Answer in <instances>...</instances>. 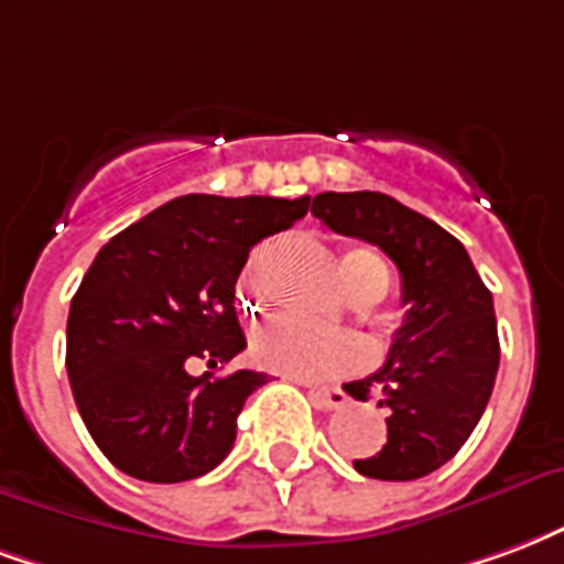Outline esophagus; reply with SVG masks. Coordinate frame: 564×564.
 I'll use <instances>...</instances> for the list:
<instances>
[{
  "label": "esophagus",
  "mask_w": 564,
  "mask_h": 564,
  "mask_svg": "<svg viewBox=\"0 0 564 564\" xmlns=\"http://www.w3.org/2000/svg\"><path fill=\"white\" fill-rule=\"evenodd\" d=\"M311 400H314L316 410H340V406H346V391L344 388H311Z\"/></svg>",
  "instance_id": "obj_1"
}]
</instances>
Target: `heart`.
Instances as JSON below:
<instances>
[{"label":"heart","instance_id":"heart-1","mask_svg":"<svg viewBox=\"0 0 564 564\" xmlns=\"http://www.w3.org/2000/svg\"><path fill=\"white\" fill-rule=\"evenodd\" d=\"M335 269L346 295L361 304L379 302L391 286V265L370 245H344L335 253ZM245 290L257 304L260 299L257 265H250L245 274ZM250 356L257 358V365L286 373V377L325 379L361 365L367 346L352 332L319 328V325L299 323V319H278L253 335Z\"/></svg>","mask_w":564,"mask_h":564}]
</instances>
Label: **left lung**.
Instances as JSON below:
<instances>
[{"instance_id": "left-lung-1", "label": "left lung", "mask_w": 564, "mask_h": 564, "mask_svg": "<svg viewBox=\"0 0 564 564\" xmlns=\"http://www.w3.org/2000/svg\"><path fill=\"white\" fill-rule=\"evenodd\" d=\"M311 215L349 239L377 245L398 265L406 319L386 365L346 394L377 398L388 440L356 469L379 481H412L448 463L481 421L499 370L494 295L452 232L388 194L325 191Z\"/></svg>"}]
</instances>
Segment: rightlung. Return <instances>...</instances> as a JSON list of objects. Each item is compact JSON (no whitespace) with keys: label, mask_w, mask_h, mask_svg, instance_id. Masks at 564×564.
I'll return each instance as SVG.
<instances>
[{"label":"right lung","mask_w":564,"mask_h":564,"mask_svg":"<svg viewBox=\"0 0 564 564\" xmlns=\"http://www.w3.org/2000/svg\"><path fill=\"white\" fill-rule=\"evenodd\" d=\"M311 197L187 194L112 236L70 299L68 367L77 410L104 457L131 478L191 481L236 442L265 373L191 377L245 349L236 281L250 248L307 215Z\"/></svg>","instance_id":"add662e5"}]
</instances>
